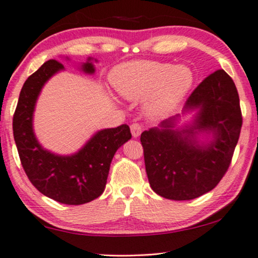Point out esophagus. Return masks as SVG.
<instances>
[{"mask_svg":"<svg viewBox=\"0 0 258 258\" xmlns=\"http://www.w3.org/2000/svg\"><path fill=\"white\" fill-rule=\"evenodd\" d=\"M142 132V127L140 124H132L131 125V133H132L133 138H138Z\"/></svg>","mask_w":258,"mask_h":258,"instance_id":"obj_1","label":"esophagus"}]
</instances>
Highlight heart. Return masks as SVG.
<instances>
[{
    "mask_svg": "<svg viewBox=\"0 0 258 258\" xmlns=\"http://www.w3.org/2000/svg\"><path fill=\"white\" fill-rule=\"evenodd\" d=\"M194 72L185 64L172 66L161 61L137 60L117 66L111 82L121 97L145 99L149 117H167L177 109L194 84Z\"/></svg>",
    "mask_w": 258,
    "mask_h": 258,
    "instance_id": "b5f03b06",
    "label": "heart"
}]
</instances>
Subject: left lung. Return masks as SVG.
<instances>
[{
  "label": "left lung",
  "mask_w": 258,
  "mask_h": 258,
  "mask_svg": "<svg viewBox=\"0 0 258 258\" xmlns=\"http://www.w3.org/2000/svg\"><path fill=\"white\" fill-rule=\"evenodd\" d=\"M142 132L145 166L152 189L172 201H190L214 189L227 171L239 141L242 114L235 83L222 69L212 73L187 98L183 114ZM203 134L206 140L199 137Z\"/></svg>",
  "instance_id": "1"
}]
</instances>
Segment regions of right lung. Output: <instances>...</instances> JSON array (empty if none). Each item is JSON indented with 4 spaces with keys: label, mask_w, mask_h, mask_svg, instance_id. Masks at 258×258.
<instances>
[{
    "label": "right lung",
    "mask_w": 258,
    "mask_h": 258,
    "mask_svg": "<svg viewBox=\"0 0 258 258\" xmlns=\"http://www.w3.org/2000/svg\"><path fill=\"white\" fill-rule=\"evenodd\" d=\"M92 61L88 57L80 66L81 71L94 74ZM61 71H64L62 63L48 60L25 81L14 114V138L22 166L36 189L61 204L81 205L103 194L114 154L132 136L127 125H120L97 131L71 155L45 149L34 134L33 113L45 83Z\"/></svg>",
    "instance_id": "obj_1"
}]
</instances>
